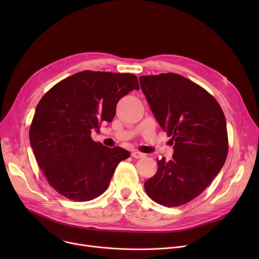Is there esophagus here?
I'll return each instance as SVG.
<instances>
[{
	"label": "esophagus",
	"instance_id": "1",
	"mask_svg": "<svg viewBox=\"0 0 259 259\" xmlns=\"http://www.w3.org/2000/svg\"><path fill=\"white\" fill-rule=\"evenodd\" d=\"M144 156H145V154L142 153V152H140V151H133V152H132V157H133V158H142V157H144Z\"/></svg>",
	"mask_w": 259,
	"mask_h": 259
}]
</instances>
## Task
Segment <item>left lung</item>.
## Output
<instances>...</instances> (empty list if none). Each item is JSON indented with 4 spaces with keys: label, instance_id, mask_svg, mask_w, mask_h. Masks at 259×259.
Returning <instances> with one entry per match:
<instances>
[{
    "label": "left lung",
    "instance_id": "left-lung-1",
    "mask_svg": "<svg viewBox=\"0 0 259 259\" xmlns=\"http://www.w3.org/2000/svg\"><path fill=\"white\" fill-rule=\"evenodd\" d=\"M140 83L159 126L174 142L172 158L157 161L156 174L145 183L146 193L162 206L185 205L209 186L226 161L223 109L208 91L180 74L142 75Z\"/></svg>",
    "mask_w": 259,
    "mask_h": 259
}]
</instances>
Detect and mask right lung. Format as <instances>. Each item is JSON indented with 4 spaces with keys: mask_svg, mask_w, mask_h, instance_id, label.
Returning <instances> with one entry per match:
<instances>
[{
    "mask_svg": "<svg viewBox=\"0 0 259 259\" xmlns=\"http://www.w3.org/2000/svg\"><path fill=\"white\" fill-rule=\"evenodd\" d=\"M133 89H140L134 74L85 70L61 80L40 99L29 140L58 193L88 201L106 191L118 162L130 152L94 142L91 130L112 121L118 101Z\"/></svg>",
    "mask_w": 259,
    "mask_h": 259,
    "instance_id": "1",
    "label": "right lung"
}]
</instances>
